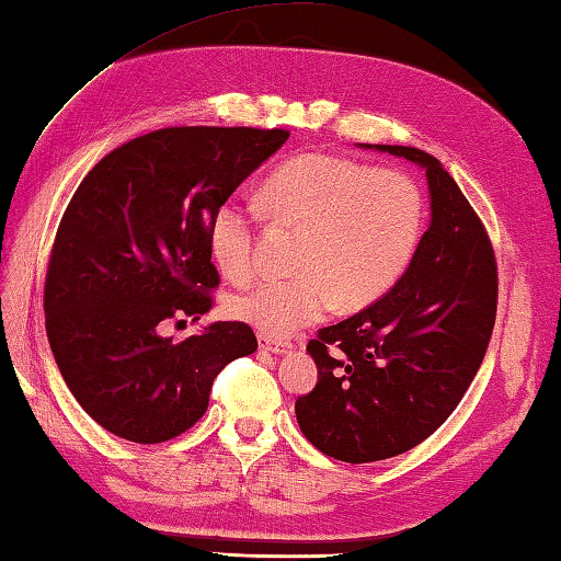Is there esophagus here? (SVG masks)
Wrapping results in <instances>:
<instances>
[{"label": "esophagus", "instance_id": "esophagus-1", "mask_svg": "<svg viewBox=\"0 0 561 561\" xmlns=\"http://www.w3.org/2000/svg\"><path fill=\"white\" fill-rule=\"evenodd\" d=\"M257 343H260L262 351H270V353H274V355H287V353H291V348H294V345H291L289 341L272 339V335H264V333L257 335Z\"/></svg>", "mask_w": 561, "mask_h": 561}]
</instances>
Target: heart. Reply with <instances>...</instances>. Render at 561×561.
<instances>
[{"mask_svg":"<svg viewBox=\"0 0 561 561\" xmlns=\"http://www.w3.org/2000/svg\"><path fill=\"white\" fill-rule=\"evenodd\" d=\"M277 220L304 230L291 279H267L236 294L232 319L264 335H291L331 311L363 309L394 287L422 236V193L400 171L358 161L297 154L262 186ZM252 210L222 201L208 222V252L222 277L252 274Z\"/></svg>","mask_w":561,"mask_h":561,"instance_id":"heart-1","label":"heart"}]
</instances>
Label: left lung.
<instances>
[{
    "mask_svg": "<svg viewBox=\"0 0 561 561\" xmlns=\"http://www.w3.org/2000/svg\"><path fill=\"white\" fill-rule=\"evenodd\" d=\"M358 147L420 167L432 218L394 287L307 345L319 382L294 412L316 449L345 463L410 451L449 420L481 368L497 304L491 240L442 161Z\"/></svg>",
    "mask_w": 561,
    "mask_h": 561,
    "instance_id": "obj_1",
    "label": "left lung"
}]
</instances>
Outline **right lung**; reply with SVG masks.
<instances>
[{
    "instance_id": "right-lung-1",
    "label": "right lung",
    "mask_w": 561,
    "mask_h": 561,
    "mask_svg": "<svg viewBox=\"0 0 561 561\" xmlns=\"http://www.w3.org/2000/svg\"><path fill=\"white\" fill-rule=\"evenodd\" d=\"M287 139L284 129H157L110 151L73 193L48 260L46 333L68 390L103 430L137 444L174 439L208 410L216 375L257 351L240 321L181 343L159 323L210 311V216Z\"/></svg>"
}]
</instances>
